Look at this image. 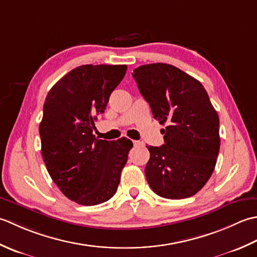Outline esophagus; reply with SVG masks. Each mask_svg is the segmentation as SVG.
I'll return each mask as SVG.
<instances>
[{
  "label": "esophagus",
  "instance_id": "1",
  "mask_svg": "<svg viewBox=\"0 0 257 257\" xmlns=\"http://www.w3.org/2000/svg\"><path fill=\"white\" fill-rule=\"evenodd\" d=\"M133 144L134 146H140V145H143V142H140V141H133Z\"/></svg>",
  "mask_w": 257,
  "mask_h": 257
}]
</instances>
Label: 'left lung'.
Segmentation results:
<instances>
[{
    "instance_id": "1",
    "label": "left lung",
    "mask_w": 257,
    "mask_h": 257,
    "mask_svg": "<svg viewBox=\"0 0 257 257\" xmlns=\"http://www.w3.org/2000/svg\"><path fill=\"white\" fill-rule=\"evenodd\" d=\"M141 94L160 124L164 144L146 146L149 185L156 194L191 197L215 169L219 152V118L205 88L196 78L165 63L141 65L133 72Z\"/></svg>"
}]
</instances>
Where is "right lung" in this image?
Segmentation results:
<instances>
[{
  "label": "right lung",
  "instance_id": "right-lung-1",
  "mask_svg": "<svg viewBox=\"0 0 257 257\" xmlns=\"http://www.w3.org/2000/svg\"><path fill=\"white\" fill-rule=\"evenodd\" d=\"M126 65H81L51 88L40 123L42 158L52 180L71 201L85 206L108 201L117 191L133 143L98 140L97 115L126 73Z\"/></svg>",
  "mask_w": 257,
  "mask_h": 257
}]
</instances>
